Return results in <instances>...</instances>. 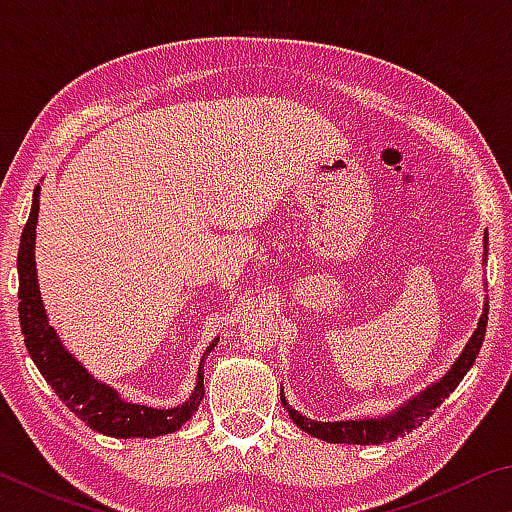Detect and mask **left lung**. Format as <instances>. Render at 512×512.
<instances>
[{"mask_svg":"<svg viewBox=\"0 0 512 512\" xmlns=\"http://www.w3.org/2000/svg\"><path fill=\"white\" fill-rule=\"evenodd\" d=\"M483 239L485 244H488V235ZM485 255H488V250H483V257ZM485 325H488V302L483 305V314L479 318V323H476L472 339L467 341L465 350L461 352V357L454 361V366L449 368L445 375L436 381V384L427 386L422 393H418L415 397H411L409 402L402 404L400 409H395L388 415H381V418L345 420V422L309 420L293 409V406H289L287 397H284V391L280 393L282 406L289 411L291 420L296 422L302 431H307L320 440H327V443H343V445L391 443V440L402 438L413 429H418L420 424L427 420L429 415H433V411L447 400L449 393H454V388L461 384V379L467 375V370L474 366V359L479 357V350L485 336Z\"/></svg>","mask_w":512,"mask_h":512,"instance_id":"1","label":"left lung"}]
</instances>
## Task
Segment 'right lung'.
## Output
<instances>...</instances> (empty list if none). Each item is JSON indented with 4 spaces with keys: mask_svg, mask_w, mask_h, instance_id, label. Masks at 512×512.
Masks as SVG:
<instances>
[{
    "mask_svg": "<svg viewBox=\"0 0 512 512\" xmlns=\"http://www.w3.org/2000/svg\"><path fill=\"white\" fill-rule=\"evenodd\" d=\"M38 196L40 187H36V194H33L31 214L22 230L20 250H17V275H20V289H17L20 305H17V311H20L24 345H27L33 363H36L42 377L47 379V384L54 388L60 400L65 402L67 409L79 415L90 429L103 433V436L155 438L162 436V433L178 431L203 402V363L219 339H214L203 354L194 393L189 395L187 402L173 406V409H153V406L126 402L121 400L115 388L94 379L81 366V361H76L74 354L58 339L56 329L47 320L45 305H42L36 275V225L40 210Z\"/></svg>",
    "mask_w": 512,
    "mask_h": 512,
    "instance_id": "right-lung-1",
    "label": "right lung"
}]
</instances>
